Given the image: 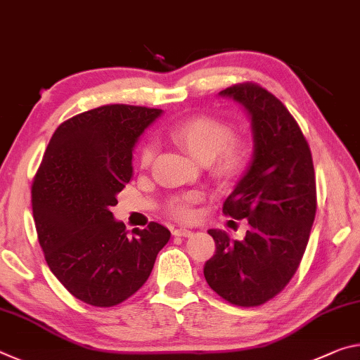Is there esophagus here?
<instances>
[{
    "mask_svg": "<svg viewBox=\"0 0 360 360\" xmlns=\"http://www.w3.org/2000/svg\"><path fill=\"white\" fill-rule=\"evenodd\" d=\"M193 234V229L190 228H176L174 231V236H184V238H188V236Z\"/></svg>",
    "mask_w": 360,
    "mask_h": 360,
    "instance_id": "1",
    "label": "esophagus"
}]
</instances>
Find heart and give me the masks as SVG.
Returning a JSON list of instances; mask_svg holds the SVG:
<instances>
[{
	"mask_svg": "<svg viewBox=\"0 0 360 360\" xmlns=\"http://www.w3.org/2000/svg\"><path fill=\"white\" fill-rule=\"evenodd\" d=\"M169 137L185 148L201 164H209L217 179L231 180L243 174L249 162V148L244 141L234 140V131L226 122L210 116H194L180 121L169 129ZM156 156L155 141H146L140 150V164L150 166ZM201 196L199 193H186L175 198L170 212L179 219L188 220L194 215L193 205Z\"/></svg>",
	"mask_w": 360,
	"mask_h": 360,
	"instance_id": "heart-1",
	"label": "heart"
}]
</instances>
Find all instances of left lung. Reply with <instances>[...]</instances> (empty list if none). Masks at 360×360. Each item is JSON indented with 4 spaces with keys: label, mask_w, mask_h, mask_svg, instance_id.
Returning a JSON list of instances; mask_svg holds the SVG:
<instances>
[{
    "label": "left lung",
    "mask_w": 360,
    "mask_h": 360,
    "mask_svg": "<svg viewBox=\"0 0 360 360\" xmlns=\"http://www.w3.org/2000/svg\"><path fill=\"white\" fill-rule=\"evenodd\" d=\"M250 117L253 153L244 175L223 204L234 220L247 219L244 239L209 229L215 255L204 278L214 292L238 306H258L295 274L316 217V175L308 141L281 100L245 82L219 92Z\"/></svg>",
    "instance_id": "obj_1"
}]
</instances>
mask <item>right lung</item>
I'll return each instance as SVG.
<instances>
[{
  "instance_id": "obj_1",
  "label": "right lung",
  "mask_w": 360,
  "mask_h": 360,
  "mask_svg": "<svg viewBox=\"0 0 360 360\" xmlns=\"http://www.w3.org/2000/svg\"><path fill=\"white\" fill-rule=\"evenodd\" d=\"M162 110L105 105L57 127L32 186V209L44 258L81 302L110 308L150 278L170 231L156 221L134 229L115 220L132 176V151Z\"/></svg>"
}]
</instances>
